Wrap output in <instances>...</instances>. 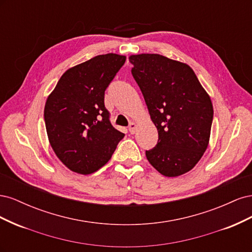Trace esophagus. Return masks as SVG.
<instances>
[{
  "label": "esophagus",
  "instance_id": "esophagus-1",
  "mask_svg": "<svg viewBox=\"0 0 252 252\" xmlns=\"http://www.w3.org/2000/svg\"><path fill=\"white\" fill-rule=\"evenodd\" d=\"M128 129H129V132L132 133V134L135 132V130H136V124L134 123V122H131V123L129 124Z\"/></svg>",
  "mask_w": 252,
  "mask_h": 252
}]
</instances>
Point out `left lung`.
<instances>
[{"label": "left lung", "mask_w": 252, "mask_h": 252, "mask_svg": "<svg viewBox=\"0 0 252 252\" xmlns=\"http://www.w3.org/2000/svg\"><path fill=\"white\" fill-rule=\"evenodd\" d=\"M129 62L158 132L157 146L146 151L148 162L165 177L190 171L209 144V94L186 63L158 53L131 55Z\"/></svg>", "instance_id": "obj_1"}]
</instances>
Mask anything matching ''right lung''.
I'll return each instance as SVG.
<instances>
[{"label":"right lung","instance_id":"1","mask_svg":"<svg viewBox=\"0 0 252 252\" xmlns=\"http://www.w3.org/2000/svg\"><path fill=\"white\" fill-rule=\"evenodd\" d=\"M125 56H96L67 69L48 95L44 119L49 143L68 169L94 173L107 163L124 133L113 128L105 90Z\"/></svg>","mask_w":252,"mask_h":252}]
</instances>
